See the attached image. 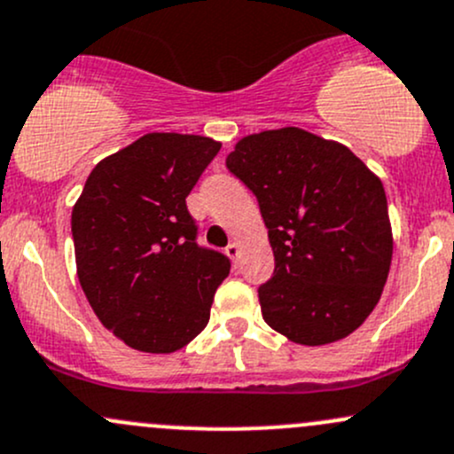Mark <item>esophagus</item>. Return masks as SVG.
<instances>
[{"instance_id":"1","label":"esophagus","mask_w":454,"mask_h":454,"mask_svg":"<svg viewBox=\"0 0 454 454\" xmlns=\"http://www.w3.org/2000/svg\"><path fill=\"white\" fill-rule=\"evenodd\" d=\"M226 254L231 256L232 263L237 265V259H239V246H237V243H228V246H226Z\"/></svg>"}]
</instances>
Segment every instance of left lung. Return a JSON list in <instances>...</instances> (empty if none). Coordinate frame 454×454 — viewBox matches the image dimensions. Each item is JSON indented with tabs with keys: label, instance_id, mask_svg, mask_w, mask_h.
Wrapping results in <instances>:
<instances>
[{
	"label": "left lung",
	"instance_id": "8db88e82",
	"mask_svg": "<svg viewBox=\"0 0 454 454\" xmlns=\"http://www.w3.org/2000/svg\"><path fill=\"white\" fill-rule=\"evenodd\" d=\"M226 167L256 195L274 250L259 287L265 322L302 346L356 331L391 265L383 183L346 145L300 128L246 137Z\"/></svg>",
	"mask_w": 454,
	"mask_h": 454
}]
</instances>
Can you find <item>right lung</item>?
<instances>
[{"label": "right lung", "mask_w": 454, "mask_h": 454, "mask_svg": "<svg viewBox=\"0 0 454 454\" xmlns=\"http://www.w3.org/2000/svg\"><path fill=\"white\" fill-rule=\"evenodd\" d=\"M222 143L152 132L99 160L71 213L78 278L126 346L167 355L204 331L231 259L198 243L187 195Z\"/></svg>", "instance_id": "right-lung-1"}]
</instances>
